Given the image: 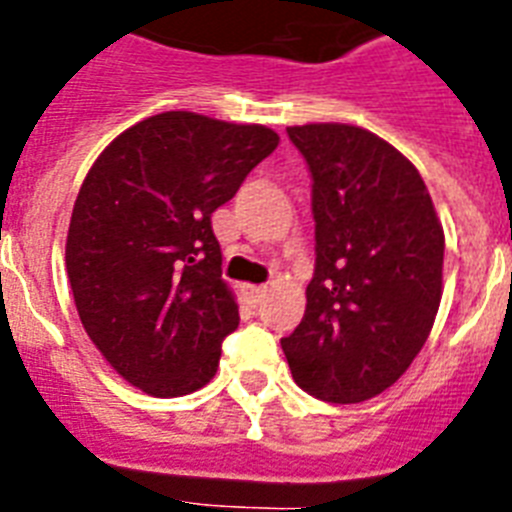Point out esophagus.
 Returning <instances> with one entry per match:
<instances>
[{
  "label": "esophagus",
  "mask_w": 512,
  "mask_h": 512,
  "mask_svg": "<svg viewBox=\"0 0 512 512\" xmlns=\"http://www.w3.org/2000/svg\"><path fill=\"white\" fill-rule=\"evenodd\" d=\"M244 295L252 305H260L263 303V297L268 295V287H244Z\"/></svg>",
  "instance_id": "1"
}]
</instances>
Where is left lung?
<instances>
[{
  "mask_svg": "<svg viewBox=\"0 0 512 512\" xmlns=\"http://www.w3.org/2000/svg\"><path fill=\"white\" fill-rule=\"evenodd\" d=\"M287 135L311 172L316 268L281 348L305 393L358 404L390 388L428 340L444 231L420 172L382 138L350 124Z\"/></svg>",
  "mask_w": 512,
  "mask_h": 512,
  "instance_id": "left-lung-1",
  "label": "left lung"
}]
</instances>
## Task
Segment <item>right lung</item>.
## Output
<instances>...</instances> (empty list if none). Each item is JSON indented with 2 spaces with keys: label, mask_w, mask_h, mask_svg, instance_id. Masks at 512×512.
I'll list each match as a JSON object with an SVG mask.
<instances>
[{
  "label": "right lung",
  "mask_w": 512,
  "mask_h": 512,
  "mask_svg": "<svg viewBox=\"0 0 512 512\" xmlns=\"http://www.w3.org/2000/svg\"><path fill=\"white\" fill-rule=\"evenodd\" d=\"M276 146L260 124L167 111L122 132L84 177L68 281L90 340L135 388L185 396L215 377L239 305L212 212Z\"/></svg>",
  "instance_id": "1"
}]
</instances>
